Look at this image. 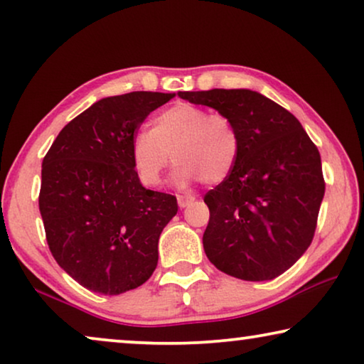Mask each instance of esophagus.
Returning a JSON list of instances; mask_svg holds the SVG:
<instances>
[{
    "mask_svg": "<svg viewBox=\"0 0 364 364\" xmlns=\"http://www.w3.org/2000/svg\"><path fill=\"white\" fill-rule=\"evenodd\" d=\"M196 196H191V194H186V196H178V206L180 208H186L189 204L194 203Z\"/></svg>",
    "mask_w": 364,
    "mask_h": 364,
    "instance_id": "1",
    "label": "esophagus"
}]
</instances>
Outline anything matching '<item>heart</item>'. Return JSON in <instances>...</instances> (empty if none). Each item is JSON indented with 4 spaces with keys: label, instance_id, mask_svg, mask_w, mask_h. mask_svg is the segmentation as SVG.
Returning <instances> with one entry per match:
<instances>
[{
    "label": "heart",
    "instance_id": "obj_1",
    "mask_svg": "<svg viewBox=\"0 0 364 364\" xmlns=\"http://www.w3.org/2000/svg\"><path fill=\"white\" fill-rule=\"evenodd\" d=\"M240 151L237 129L228 115L193 104H175L151 122V132L133 135L130 156L145 186H158L168 165L178 161L173 180L188 186L199 178L218 184L231 175Z\"/></svg>",
    "mask_w": 364,
    "mask_h": 364
}]
</instances>
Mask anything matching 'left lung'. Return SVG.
<instances>
[{
    "label": "left lung",
    "instance_id": "1",
    "mask_svg": "<svg viewBox=\"0 0 364 364\" xmlns=\"http://www.w3.org/2000/svg\"><path fill=\"white\" fill-rule=\"evenodd\" d=\"M228 115L240 151L231 175L206 193L204 252L235 279L272 280L314 239L325 180L318 148L289 110L249 89L180 92Z\"/></svg>",
    "mask_w": 364,
    "mask_h": 364
}]
</instances>
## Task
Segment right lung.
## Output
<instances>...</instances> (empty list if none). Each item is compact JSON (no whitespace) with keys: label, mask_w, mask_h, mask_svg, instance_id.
Wrapping results in <instances>:
<instances>
[{"label":"right lung","mask_w":364,"mask_h":364,"mask_svg":"<svg viewBox=\"0 0 364 364\" xmlns=\"http://www.w3.org/2000/svg\"><path fill=\"white\" fill-rule=\"evenodd\" d=\"M175 94L130 92L95 102L46 153L39 211L55 262L82 287L119 295L145 284L176 198L141 186L130 143Z\"/></svg>","instance_id":"right-lung-1"}]
</instances>
